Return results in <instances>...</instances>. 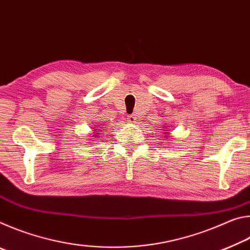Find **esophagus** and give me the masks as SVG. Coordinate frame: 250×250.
<instances>
[{
	"label": "esophagus",
	"mask_w": 250,
	"mask_h": 250,
	"mask_svg": "<svg viewBox=\"0 0 250 250\" xmlns=\"http://www.w3.org/2000/svg\"><path fill=\"white\" fill-rule=\"evenodd\" d=\"M128 121L130 122V124H135V121H137V117H135L134 115H131L128 117Z\"/></svg>",
	"instance_id": "esophagus-1"
}]
</instances>
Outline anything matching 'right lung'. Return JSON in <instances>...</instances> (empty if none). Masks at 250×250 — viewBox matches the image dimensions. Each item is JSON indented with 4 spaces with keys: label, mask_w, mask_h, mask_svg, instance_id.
<instances>
[{
    "label": "right lung",
    "mask_w": 250,
    "mask_h": 250,
    "mask_svg": "<svg viewBox=\"0 0 250 250\" xmlns=\"http://www.w3.org/2000/svg\"><path fill=\"white\" fill-rule=\"evenodd\" d=\"M99 132H100V131H95V134H91V135H92V137H94V138H95V137H97V135H96V134H98Z\"/></svg>",
    "instance_id": "right-lung-1"
}]
</instances>
